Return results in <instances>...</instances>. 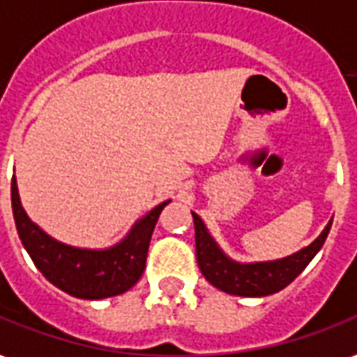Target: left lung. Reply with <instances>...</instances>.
<instances>
[{
  "label": "left lung",
  "mask_w": 357,
  "mask_h": 357,
  "mask_svg": "<svg viewBox=\"0 0 357 357\" xmlns=\"http://www.w3.org/2000/svg\"><path fill=\"white\" fill-rule=\"evenodd\" d=\"M192 218L194 231H196V260L200 272L213 287L229 296L241 297L272 296L289 286L321 250L333 225L331 220L311 245L299 249L289 257L258 260V262H239L223 252L198 213L192 211Z\"/></svg>",
  "instance_id": "obj_1"
}]
</instances>
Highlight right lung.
I'll list each match as a JSON object with an SVG mask.
<instances>
[{
    "instance_id": "add662e5",
    "label": "right lung",
    "mask_w": 357,
    "mask_h": 357,
    "mask_svg": "<svg viewBox=\"0 0 357 357\" xmlns=\"http://www.w3.org/2000/svg\"><path fill=\"white\" fill-rule=\"evenodd\" d=\"M169 202L171 200H165L142 215L114 245L87 249L61 243L38 227L21 204L17 178L13 176L11 181L15 225L24 250L50 284L79 299H107L136 286L146 268L155 223Z\"/></svg>"
}]
</instances>
